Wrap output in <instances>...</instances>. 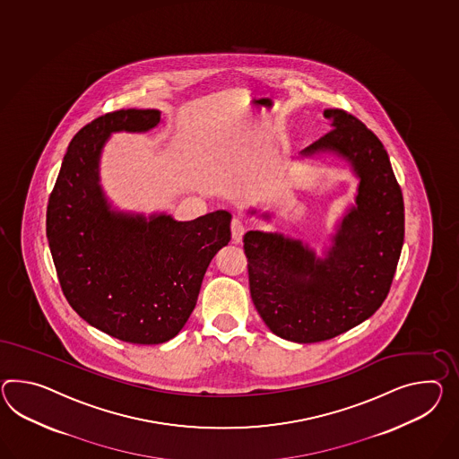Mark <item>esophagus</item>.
<instances>
[{
  "mask_svg": "<svg viewBox=\"0 0 459 459\" xmlns=\"http://www.w3.org/2000/svg\"><path fill=\"white\" fill-rule=\"evenodd\" d=\"M230 230H232V238H234L235 242H240L242 237L246 234V224L242 222V219L234 217L232 224H230Z\"/></svg>",
  "mask_w": 459,
  "mask_h": 459,
  "instance_id": "1",
  "label": "esophagus"
}]
</instances>
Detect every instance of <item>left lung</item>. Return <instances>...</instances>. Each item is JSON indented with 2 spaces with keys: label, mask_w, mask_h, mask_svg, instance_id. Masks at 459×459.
I'll return each instance as SVG.
<instances>
[{
  "label": "left lung",
  "mask_w": 459,
  "mask_h": 459,
  "mask_svg": "<svg viewBox=\"0 0 459 459\" xmlns=\"http://www.w3.org/2000/svg\"><path fill=\"white\" fill-rule=\"evenodd\" d=\"M324 116L333 129L300 156L340 157L359 179L355 205L325 257L277 232L244 235L258 315L275 335L295 343L330 340L377 312L392 287L404 238L402 189L380 139L343 109H325Z\"/></svg>",
  "instance_id": "1"
}]
</instances>
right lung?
I'll return each instance as SVG.
<instances>
[{
  "mask_svg": "<svg viewBox=\"0 0 459 459\" xmlns=\"http://www.w3.org/2000/svg\"><path fill=\"white\" fill-rule=\"evenodd\" d=\"M157 109L100 116L73 137L46 211L57 279L82 320L127 343L157 345L189 320L213 255L230 242L227 211L178 222L166 213L111 211L100 184L112 133H146Z\"/></svg>",
  "mask_w": 459,
  "mask_h": 459,
  "instance_id": "1",
  "label": "right lung"
}]
</instances>
